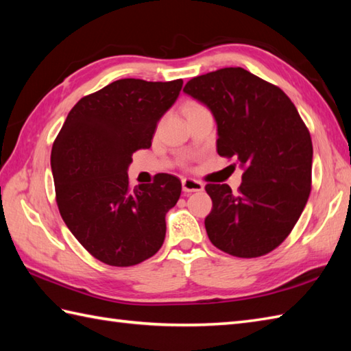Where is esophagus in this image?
Returning <instances> with one entry per match:
<instances>
[{
  "label": "esophagus",
  "mask_w": 351,
  "mask_h": 351,
  "mask_svg": "<svg viewBox=\"0 0 351 351\" xmlns=\"http://www.w3.org/2000/svg\"><path fill=\"white\" fill-rule=\"evenodd\" d=\"M182 190L185 193H193V191H202L204 184L196 180H190V178H184L182 180Z\"/></svg>",
  "instance_id": "obj_1"
}]
</instances>
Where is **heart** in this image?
<instances>
[{
    "instance_id": "b5f03b06",
    "label": "heart",
    "mask_w": 351,
    "mask_h": 351,
    "mask_svg": "<svg viewBox=\"0 0 351 351\" xmlns=\"http://www.w3.org/2000/svg\"><path fill=\"white\" fill-rule=\"evenodd\" d=\"M204 106H200L199 102H190L187 107H185V113H189V111H193V110H197V108H202Z\"/></svg>"
}]
</instances>
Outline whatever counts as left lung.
Instances as JSON below:
<instances>
[{
    "mask_svg": "<svg viewBox=\"0 0 351 351\" xmlns=\"http://www.w3.org/2000/svg\"><path fill=\"white\" fill-rule=\"evenodd\" d=\"M184 92L211 110L219 155L235 158L244 170L237 193L228 184H206L213 199L208 237L232 256L267 255L289 235L308 202L312 140L306 125L283 90L243 68L191 78Z\"/></svg>",
    "mask_w": 351,
    "mask_h": 351,
    "instance_id": "1",
    "label": "left lung"
}]
</instances>
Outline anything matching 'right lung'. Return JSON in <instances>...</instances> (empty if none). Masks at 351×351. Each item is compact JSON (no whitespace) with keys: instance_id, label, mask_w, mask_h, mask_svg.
Wrapping results in <instances>:
<instances>
[{"instance_id":"obj_1","label":"right lung","mask_w":351,"mask_h":351,"mask_svg":"<svg viewBox=\"0 0 351 351\" xmlns=\"http://www.w3.org/2000/svg\"><path fill=\"white\" fill-rule=\"evenodd\" d=\"M182 80H117L81 98L52 145L56 200L80 244L113 267L154 256L166 237V214L181 196L176 176L160 173L131 189L132 154L149 149L156 123L173 106Z\"/></svg>"}]
</instances>
